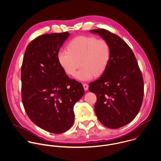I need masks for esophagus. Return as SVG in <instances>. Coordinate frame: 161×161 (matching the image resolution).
Listing matches in <instances>:
<instances>
[{
	"label": "esophagus",
	"instance_id": "1",
	"mask_svg": "<svg viewBox=\"0 0 161 161\" xmlns=\"http://www.w3.org/2000/svg\"><path fill=\"white\" fill-rule=\"evenodd\" d=\"M83 88H84L85 90H88V85L86 83H83Z\"/></svg>",
	"mask_w": 161,
	"mask_h": 161
}]
</instances>
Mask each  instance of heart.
Here are the masks:
<instances>
[{"label": "heart", "mask_w": 161, "mask_h": 161, "mask_svg": "<svg viewBox=\"0 0 161 161\" xmlns=\"http://www.w3.org/2000/svg\"><path fill=\"white\" fill-rule=\"evenodd\" d=\"M57 59L61 67L70 76L81 81H88L105 70L110 57V47L106 39L95 36H79L69 42L67 49H60Z\"/></svg>", "instance_id": "obj_1"}]
</instances>
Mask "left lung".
Segmentation results:
<instances>
[{
    "instance_id": "left-lung-1",
    "label": "left lung",
    "mask_w": 161,
    "mask_h": 161,
    "mask_svg": "<svg viewBox=\"0 0 161 161\" xmlns=\"http://www.w3.org/2000/svg\"><path fill=\"white\" fill-rule=\"evenodd\" d=\"M106 39L110 57L101 76L89 83V91L97 97L94 110L98 120L109 128L129 124L143 103L142 73L132 50L119 36L105 29L90 30Z\"/></svg>"
}]
</instances>
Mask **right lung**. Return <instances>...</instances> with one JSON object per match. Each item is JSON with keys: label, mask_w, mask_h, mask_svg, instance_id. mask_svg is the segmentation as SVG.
<instances>
[{"label": "right lung", "mask_w": 161, "mask_h": 161, "mask_svg": "<svg viewBox=\"0 0 161 161\" xmlns=\"http://www.w3.org/2000/svg\"><path fill=\"white\" fill-rule=\"evenodd\" d=\"M68 32L37 37L27 46L21 65V99L30 120L47 131L59 134L74 122L73 107L84 95L80 82L68 77L57 53Z\"/></svg>", "instance_id": "obj_1"}]
</instances>
